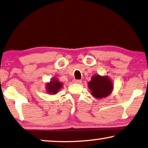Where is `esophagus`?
Returning a JSON list of instances; mask_svg holds the SVG:
<instances>
[{
	"label": "esophagus",
	"mask_w": 148,
	"mask_h": 148,
	"mask_svg": "<svg viewBox=\"0 0 148 148\" xmlns=\"http://www.w3.org/2000/svg\"><path fill=\"white\" fill-rule=\"evenodd\" d=\"M82 82V80H80V79H74V83H78V84H80Z\"/></svg>",
	"instance_id": "obj_1"
}]
</instances>
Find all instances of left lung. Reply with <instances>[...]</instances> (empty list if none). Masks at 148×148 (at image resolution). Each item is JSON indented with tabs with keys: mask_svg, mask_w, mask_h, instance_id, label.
I'll return each instance as SVG.
<instances>
[{
	"mask_svg": "<svg viewBox=\"0 0 148 148\" xmlns=\"http://www.w3.org/2000/svg\"><path fill=\"white\" fill-rule=\"evenodd\" d=\"M91 94L96 98H103L109 96L113 89V84L107 76L95 75L88 83Z\"/></svg>",
	"mask_w": 148,
	"mask_h": 148,
	"instance_id": "1",
	"label": "left lung"
}]
</instances>
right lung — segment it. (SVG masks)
I'll list each match as a JSON object with an SVG mask.
<instances>
[{
    "label": "right lung",
    "instance_id": "1",
    "mask_svg": "<svg viewBox=\"0 0 148 148\" xmlns=\"http://www.w3.org/2000/svg\"><path fill=\"white\" fill-rule=\"evenodd\" d=\"M46 87L48 93L55 95L63 87V83L59 82L56 78H53L50 83H47Z\"/></svg>",
    "mask_w": 148,
    "mask_h": 148
}]
</instances>
